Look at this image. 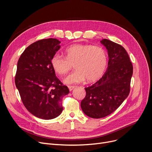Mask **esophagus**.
Listing matches in <instances>:
<instances>
[{"label":"esophagus","mask_w":152,"mask_h":152,"mask_svg":"<svg viewBox=\"0 0 152 152\" xmlns=\"http://www.w3.org/2000/svg\"><path fill=\"white\" fill-rule=\"evenodd\" d=\"M68 88H69V91H71L75 88V86H68Z\"/></svg>","instance_id":"obj_1"}]
</instances>
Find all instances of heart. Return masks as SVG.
I'll return each instance as SVG.
<instances>
[{
	"label": "heart",
	"mask_w": 152,
	"mask_h": 152,
	"mask_svg": "<svg viewBox=\"0 0 152 152\" xmlns=\"http://www.w3.org/2000/svg\"><path fill=\"white\" fill-rule=\"evenodd\" d=\"M66 57L55 54L51 64L56 73L63 75L68 73L72 65L76 69L64 79L68 84L97 80L104 73L108 61L105 49L100 46L90 44H74L65 50Z\"/></svg>",
	"instance_id": "b5f03b06"
}]
</instances>
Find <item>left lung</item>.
<instances>
[{
  "mask_svg": "<svg viewBox=\"0 0 152 152\" xmlns=\"http://www.w3.org/2000/svg\"><path fill=\"white\" fill-rule=\"evenodd\" d=\"M108 50V68L93 85L85 87L86 95L81 101L83 112L92 118H104L112 113L128 96L133 66L124 48L110 40L100 41Z\"/></svg>",
  "mask_w": 152,
  "mask_h": 152,
  "instance_id": "obj_1",
  "label": "left lung"
}]
</instances>
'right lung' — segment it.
<instances>
[{
    "label": "right lung",
    "instance_id": "obj_1",
    "mask_svg": "<svg viewBox=\"0 0 152 152\" xmlns=\"http://www.w3.org/2000/svg\"><path fill=\"white\" fill-rule=\"evenodd\" d=\"M60 42L49 38L29 45L18 60L15 78L26 108L34 116L47 120L61 114L63 97L69 92L56 76L51 64Z\"/></svg>",
    "mask_w": 152,
    "mask_h": 152
}]
</instances>
